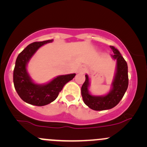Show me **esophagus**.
<instances>
[{
  "label": "esophagus",
  "mask_w": 147,
  "mask_h": 147,
  "mask_svg": "<svg viewBox=\"0 0 147 147\" xmlns=\"http://www.w3.org/2000/svg\"><path fill=\"white\" fill-rule=\"evenodd\" d=\"M86 70H87V67L85 66H84V65H82V66H81L78 69V72H82V73H84V72H86Z\"/></svg>",
  "instance_id": "obj_1"
}]
</instances>
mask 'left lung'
<instances>
[{"mask_svg":"<svg viewBox=\"0 0 147 147\" xmlns=\"http://www.w3.org/2000/svg\"><path fill=\"white\" fill-rule=\"evenodd\" d=\"M110 48L114 53V55H112V58L117 60V68L112 83V89L105 96L92 95L89 91L90 79L87 75H85V81L81 88L83 101L93 110L102 111L115 107L122 99L128 87V67L127 62L117 49L114 46H110Z\"/></svg>","mask_w":147,"mask_h":147,"instance_id":"1","label":"left lung"}]
</instances>
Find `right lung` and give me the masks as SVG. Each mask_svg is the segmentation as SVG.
Wrapping results in <instances>:
<instances>
[{
    "instance_id": "right-lung-1",
    "label": "right lung",
    "mask_w": 147,
    "mask_h": 147,
    "mask_svg": "<svg viewBox=\"0 0 147 147\" xmlns=\"http://www.w3.org/2000/svg\"><path fill=\"white\" fill-rule=\"evenodd\" d=\"M53 40L35 42L28 45L18 56L13 70V83L19 97L26 103L44 106L54 101L66 83L72 80L76 74L60 75L50 82L39 84L33 82L27 71V65L37 50Z\"/></svg>"
}]
</instances>
